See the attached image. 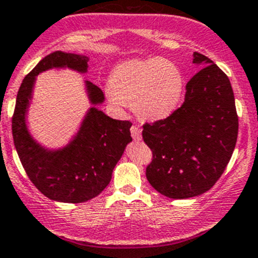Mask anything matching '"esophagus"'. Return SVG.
I'll use <instances>...</instances> for the list:
<instances>
[{
    "label": "esophagus",
    "mask_w": 258,
    "mask_h": 258,
    "mask_svg": "<svg viewBox=\"0 0 258 258\" xmlns=\"http://www.w3.org/2000/svg\"><path fill=\"white\" fill-rule=\"evenodd\" d=\"M131 133L134 141H141L142 139V131L137 126V125H133V126L131 127Z\"/></svg>",
    "instance_id": "34e87169"
}]
</instances>
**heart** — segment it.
<instances>
[{
  "label": "heart",
  "mask_w": 258,
  "mask_h": 258,
  "mask_svg": "<svg viewBox=\"0 0 258 258\" xmlns=\"http://www.w3.org/2000/svg\"><path fill=\"white\" fill-rule=\"evenodd\" d=\"M185 90L180 68L164 58L127 60L110 77L111 95L121 104L133 106L143 120H162L178 107Z\"/></svg>",
  "instance_id": "1"
}]
</instances>
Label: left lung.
Segmentation results:
<instances>
[{
    "label": "left lung",
    "mask_w": 258,
    "mask_h": 258,
    "mask_svg": "<svg viewBox=\"0 0 258 258\" xmlns=\"http://www.w3.org/2000/svg\"><path fill=\"white\" fill-rule=\"evenodd\" d=\"M186 85L185 101L170 116L143 125V141L153 158L146 176L162 195L188 199L215 185L234 151L238 115L229 78L208 57Z\"/></svg>",
    "instance_id": "obj_1"
}]
</instances>
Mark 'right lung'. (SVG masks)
<instances>
[{"label":"right lung","instance_id":"1","mask_svg":"<svg viewBox=\"0 0 258 258\" xmlns=\"http://www.w3.org/2000/svg\"><path fill=\"white\" fill-rule=\"evenodd\" d=\"M87 62L85 55L63 51L46 55L24 78L12 115L15 148L26 175L43 195L62 203H83L99 195L109 185L112 170L132 142L129 120H115L95 107L104 101V92L90 81H86V88L94 107L88 110L77 136L67 147L48 151L29 134L25 116L35 76L62 67L85 73Z\"/></svg>","mask_w":258,"mask_h":258}]
</instances>
